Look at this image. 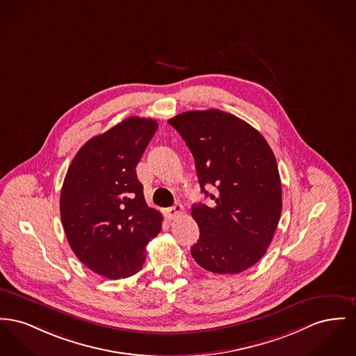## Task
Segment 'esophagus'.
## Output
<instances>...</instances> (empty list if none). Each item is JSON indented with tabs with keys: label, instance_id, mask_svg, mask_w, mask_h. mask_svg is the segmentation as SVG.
I'll list each match as a JSON object with an SVG mask.
<instances>
[{
	"label": "esophagus",
	"instance_id": "1",
	"mask_svg": "<svg viewBox=\"0 0 356 356\" xmlns=\"http://www.w3.org/2000/svg\"><path fill=\"white\" fill-rule=\"evenodd\" d=\"M183 206L181 204H176V206H173V207H170V209H165V218H167L168 220H175V219H177L181 213H183Z\"/></svg>",
	"mask_w": 356,
	"mask_h": 356
}]
</instances>
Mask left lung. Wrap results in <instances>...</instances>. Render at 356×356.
Listing matches in <instances>:
<instances>
[{
    "label": "left lung",
    "instance_id": "left-lung-1",
    "mask_svg": "<svg viewBox=\"0 0 356 356\" xmlns=\"http://www.w3.org/2000/svg\"><path fill=\"white\" fill-rule=\"evenodd\" d=\"M168 122L186 141L202 192L212 200L192 206L200 230L193 259L218 274L249 269L268 250L282 211L272 149L258 130L219 108L186 111Z\"/></svg>",
    "mask_w": 356,
    "mask_h": 356
}]
</instances>
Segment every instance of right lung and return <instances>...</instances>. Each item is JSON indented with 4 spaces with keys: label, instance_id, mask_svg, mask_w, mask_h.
<instances>
[{
    "label": "right lung",
    "instance_id": "obj_1",
    "mask_svg": "<svg viewBox=\"0 0 356 356\" xmlns=\"http://www.w3.org/2000/svg\"><path fill=\"white\" fill-rule=\"evenodd\" d=\"M159 124L129 117L88 140L64 177L60 218L78 259L110 280L143 269L163 216L147 207L136 167Z\"/></svg>",
    "mask_w": 356,
    "mask_h": 356
}]
</instances>
